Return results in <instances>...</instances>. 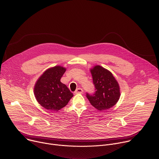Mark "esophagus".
Listing matches in <instances>:
<instances>
[{
  "label": "esophagus",
  "instance_id": "obj_1",
  "mask_svg": "<svg viewBox=\"0 0 159 159\" xmlns=\"http://www.w3.org/2000/svg\"><path fill=\"white\" fill-rule=\"evenodd\" d=\"M83 92V90H82V89H81V88H78V89H77L76 90H75V93H82Z\"/></svg>",
  "mask_w": 159,
  "mask_h": 159
}]
</instances>
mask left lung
<instances>
[{
    "label": "left lung",
    "mask_w": 159,
    "mask_h": 159,
    "mask_svg": "<svg viewBox=\"0 0 159 159\" xmlns=\"http://www.w3.org/2000/svg\"><path fill=\"white\" fill-rule=\"evenodd\" d=\"M95 92L86 93L90 103L98 111L112 107L118 102L120 88L118 82L111 72L100 66H96L90 70Z\"/></svg>",
    "instance_id": "obj_1"
}]
</instances>
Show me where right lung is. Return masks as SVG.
I'll return each instance as SVG.
<instances>
[{
    "mask_svg": "<svg viewBox=\"0 0 159 159\" xmlns=\"http://www.w3.org/2000/svg\"><path fill=\"white\" fill-rule=\"evenodd\" d=\"M65 72V68L56 66L47 70L37 81L34 94L37 102L45 109L58 111L73 97L68 87L61 82Z\"/></svg>",
    "mask_w": 159,
    "mask_h": 159,
    "instance_id": "add662e5",
    "label": "right lung"
}]
</instances>
